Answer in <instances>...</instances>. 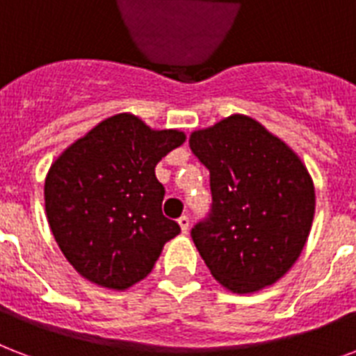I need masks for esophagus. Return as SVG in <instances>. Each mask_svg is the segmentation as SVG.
Masks as SVG:
<instances>
[{"label": "esophagus", "mask_w": 356, "mask_h": 356, "mask_svg": "<svg viewBox=\"0 0 356 356\" xmlns=\"http://www.w3.org/2000/svg\"><path fill=\"white\" fill-rule=\"evenodd\" d=\"M179 226H181V232L186 233L188 232V227H190V218L186 216V214H183V216H179Z\"/></svg>", "instance_id": "1"}]
</instances>
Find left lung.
Masks as SVG:
<instances>
[{
  "instance_id": "obj_1",
  "label": "left lung",
  "mask_w": 356,
  "mask_h": 356,
  "mask_svg": "<svg viewBox=\"0 0 356 356\" xmlns=\"http://www.w3.org/2000/svg\"><path fill=\"white\" fill-rule=\"evenodd\" d=\"M190 149L209 170L213 203L190 235L211 275L233 293L275 284L310 235L316 192L306 166L246 115L197 130Z\"/></svg>"
}]
</instances>
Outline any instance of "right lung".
I'll return each instance as SVG.
<instances>
[{"instance_id":"1","label":"right lung","mask_w":356,"mask_h":356,"mask_svg":"<svg viewBox=\"0 0 356 356\" xmlns=\"http://www.w3.org/2000/svg\"><path fill=\"white\" fill-rule=\"evenodd\" d=\"M183 142L179 130H151L119 113L51 164L44 181L48 224L83 278L127 289L151 273L162 246L179 235L177 222L162 214L166 190L154 168Z\"/></svg>"}]
</instances>
